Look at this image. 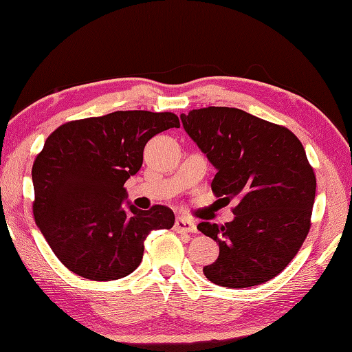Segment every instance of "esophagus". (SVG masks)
Returning <instances> with one entry per match:
<instances>
[{
    "instance_id": "1",
    "label": "esophagus",
    "mask_w": 352,
    "mask_h": 352,
    "mask_svg": "<svg viewBox=\"0 0 352 352\" xmlns=\"http://www.w3.org/2000/svg\"><path fill=\"white\" fill-rule=\"evenodd\" d=\"M175 230L176 232H188V233H196V224L192 219H188L186 217H179L175 223Z\"/></svg>"
}]
</instances>
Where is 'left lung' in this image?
I'll use <instances>...</instances> for the list:
<instances>
[{"mask_svg":"<svg viewBox=\"0 0 352 352\" xmlns=\"http://www.w3.org/2000/svg\"><path fill=\"white\" fill-rule=\"evenodd\" d=\"M181 120L217 168L213 193L238 201L230 223L198 224L219 245L204 275L229 289L272 280L297 255L311 227L317 181L303 145L287 128L238 108L193 109Z\"/></svg>","mask_w":352,"mask_h":352,"instance_id":"8db88e82","label":"left lung"}]
</instances>
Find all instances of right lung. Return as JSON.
Wrapping results in <instances>:
<instances>
[{
    "label": "right lung",
    "mask_w": 352,
    "mask_h": 352,
    "mask_svg": "<svg viewBox=\"0 0 352 352\" xmlns=\"http://www.w3.org/2000/svg\"><path fill=\"white\" fill-rule=\"evenodd\" d=\"M170 128H179L173 113L116 111L67 122L46 139L32 166L34 217L71 272L123 278L140 264L146 236L175 224L168 207L139 210L123 188L140 170L146 142Z\"/></svg>",
    "instance_id": "obj_1"
}]
</instances>
